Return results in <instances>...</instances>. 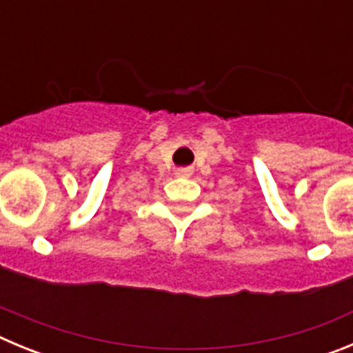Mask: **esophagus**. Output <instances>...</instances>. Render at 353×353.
<instances>
[{"mask_svg":"<svg viewBox=\"0 0 353 353\" xmlns=\"http://www.w3.org/2000/svg\"><path fill=\"white\" fill-rule=\"evenodd\" d=\"M189 174H191V173H189V171H187V170H179V171H176V176H182V179H187Z\"/></svg>","mask_w":353,"mask_h":353,"instance_id":"obj_1","label":"esophagus"}]
</instances>
